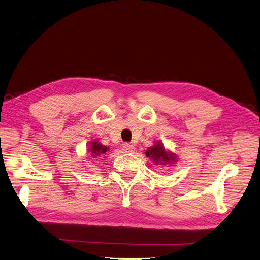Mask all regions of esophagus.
Here are the masks:
<instances>
[{
    "mask_svg": "<svg viewBox=\"0 0 260 260\" xmlns=\"http://www.w3.org/2000/svg\"><path fill=\"white\" fill-rule=\"evenodd\" d=\"M123 151L125 153H133L135 151V147L131 145V143H125V145H123Z\"/></svg>",
    "mask_w": 260,
    "mask_h": 260,
    "instance_id": "34e87169",
    "label": "esophagus"
}]
</instances>
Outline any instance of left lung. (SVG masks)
<instances>
[{"mask_svg": "<svg viewBox=\"0 0 260 260\" xmlns=\"http://www.w3.org/2000/svg\"><path fill=\"white\" fill-rule=\"evenodd\" d=\"M146 155L154 162L155 165L159 166H174L178 161L177 154L174 152L167 150L161 141H154V145L148 148L146 151Z\"/></svg>", "mask_w": 260, "mask_h": 260, "instance_id": "1", "label": "left lung"}]
</instances>
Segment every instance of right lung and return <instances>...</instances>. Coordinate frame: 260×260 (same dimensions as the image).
<instances>
[{"mask_svg":"<svg viewBox=\"0 0 260 260\" xmlns=\"http://www.w3.org/2000/svg\"><path fill=\"white\" fill-rule=\"evenodd\" d=\"M109 150L108 147L104 146L103 143H101L99 140H92L90 142V145L88 146V149H86V154H89V156H92L94 158L103 156L104 154H106V152Z\"/></svg>","mask_w":260,"mask_h":260,"instance_id":"add662e5","label":"right lung"}]
</instances>
